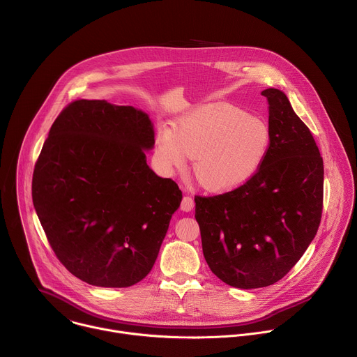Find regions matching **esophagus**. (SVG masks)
<instances>
[{
	"label": "esophagus",
	"instance_id": "1",
	"mask_svg": "<svg viewBox=\"0 0 357 357\" xmlns=\"http://www.w3.org/2000/svg\"><path fill=\"white\" fill-rule=\"evenodd\" d=\"M193 207H195V202H193V199H192L190 196H185V197L182 199L181 208H182L183 211H190V210H193Z\"/></svg>",
	"mask_w": 357,
	"mask_h": 357
}]
</instances>
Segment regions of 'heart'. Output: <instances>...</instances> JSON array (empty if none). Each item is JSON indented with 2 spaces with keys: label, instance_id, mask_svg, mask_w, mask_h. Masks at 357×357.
<instances>
[{
  "label": "heart",
  "instance_id": "b5f03b06",
  "mask_svg": "<svg viewBox=\"0 0 357 357\" xmlns=\"http://www.w3.org/2000/svg\"><path fill=\"white\" fill-rule=\"evenodd\" d=\"M272 144L268 123L231 105H211L161 128L155 151L161 164L182 169L193 160L197 182L211 192H227L252 179L265 164Z\"/></svg>",
  "mask_w": 357,
  "mask_h": 357
}]
</instances>
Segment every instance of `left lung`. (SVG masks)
Instances as JSON below:
<instances>
[{"mask_svg": "<svg viewBox=\"0 0 357 357\" xmlns=\"http://www.w3.org/2000/svg\"><path fill=\"white\" fill-rule=\"evenodd\" d=\"M268 99L272 144L259 172L231 192L196 196L195 217L210 271L236 289L279 282L304 255L322 214L324 162L286 93Z\"/></svg>", "mask_w": 357, "mask_h": 357, "instance_id": "left-lung-1", "label": "left lung"}]
</instances>
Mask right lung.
<instances>
[{"mask_svg":"<svg viewBox=\"0 0 357 357\" xmlns=\"http://www.w3.org/2000/svg\"><path fill=\"white\" fill-rule=\"evenodd\" d=\"M150 116L79 99L54 121L32 179L50 247L70 273L99 287H129L153 269L182 192L158 176Z\"/></svg>","mask_w":357,"mask_h":357,"instance_id":"right-lung-1","label":"right lung"}]
</instances>
